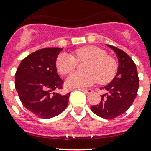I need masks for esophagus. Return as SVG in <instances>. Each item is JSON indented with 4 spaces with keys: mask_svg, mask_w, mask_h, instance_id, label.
<instances>
[{
    "mask_svg": "<svg viewBox=\"0 0 151 151\" xmlns=\"http://www.w3.org/2000/svg\"><path fill=\"white\" fill-rule=\"evenodd\" d=\"M83 90L86 93H88V94H89V93H91L93 92V89H83Z\"/></svg>",
    "mask_w": 151,
    "mask_h": 151,
    "instance_id": "1",
    "label": "esophagus"
}]
</instances>
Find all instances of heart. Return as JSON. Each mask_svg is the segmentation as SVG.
<instances>
[{
    "label": "heart",
    "instance_id": "obj_1",
    "mask_svg": "<svg viewBox=\"0 0 151 151\" xmlns=\"http://www.w3.org/2000/svg\"><path fill=\"white\" fill-rule=\"evenodd\" d=\"M77 60H89L86 64L87 73L75 72L66 78L68 88H83L96 83H106L115 76L117 70V63L114 58L107 56V53L96 46H86L76 50L74 56L68 53H62L56 59V67L62 75L68 74L76 68Z\"/></svg>",
    "mask_w": 151,
    "mask_h": 151
}]
</instances>
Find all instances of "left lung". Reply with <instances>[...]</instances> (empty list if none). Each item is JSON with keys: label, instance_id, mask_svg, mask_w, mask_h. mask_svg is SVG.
Here are the masks:
<instances>
[{"label": "left lung", "instance_id": "8db88e82", "mask_svg": "<svg viewBox=\"0 0 151 151\" xmlns=\"http://www.w3.org/2000/svg\"><path fill=\"white\" fill-rule=\"evenodd\" d=\"M116 55L117 73L108 85L101 88L106 91L100 103L91 106L96 115L106 119L116 118L129 109L139 88V78L134 62L127 53L113 45H106Z\"/></svg>", "mask_w": 151, "mask_h": 151}]
</instances>
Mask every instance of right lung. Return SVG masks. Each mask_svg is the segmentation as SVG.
<instances>
[{
	"label": "right lung",
	"mask_w": 151,
	"mask_h": 151,
	"mask_svg": "<svg viewBox=\"0 0 151 151\" xmlns=\"http://www.w3.org/2000/svg\"><path fill=\"white\" fill-rule=\"evenodd\" d=\"M61 48H42L21 62L15 74V89L22 104L35 115L49 119L66 109L70 93L62 95V78L57 73L56 59Z\"/></svg>",
	"instance_id": "add662e5"
}]
</instances>
